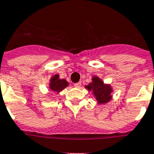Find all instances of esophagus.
<instances>
[{
  "label": "esophagus",
  "mask_w": 154,
  "mask_h": 154,
  "mask_svg": "<svg viewBox=\"0 0 154 154\" xmlns=\"http://www.w3.org/2000/svg\"><path fill=\"white\" fill-rule=\"evenodd\" d=\"M74 86H75V88H79L81 87V83L80 82H79V83H75V84H74Z\"/></svg>",
  "instance_id": "obj_1"
}]
</instances>
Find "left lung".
Wrapping results in <instances>:
<instances>
[{
	"label": "left lung",
	"instance_id": "1",
	"mask_svg": "<svg viewBox=\"0 0 154 154\" xmlns=\"http://www.w3.org/2000/svg\"><path fill=\"white\" fill-rule=\"evenodd\" d=\"M91 80L92 81L88 85L85 86V88L88 91H92L97 103L103 104L109 102L112 97L111 94L113 91L110 84H105L98 76H93Z\"/></svg>",
	"mask_w": 154,
	"mask_h": 154
}]
</instances>
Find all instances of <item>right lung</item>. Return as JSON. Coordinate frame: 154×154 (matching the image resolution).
Listing matches in <instances>:
<instances>
[{
    "label": "right lung",
    "mask_w": 154,
    "mask_h": 154,
    "mask_svg": "<svg viewBox=\"0 0 154 154\" xmlns=\"http://www.w3.org/2000/svg\"><path fill=\"white\" fill-rule=\"evenodd\" d=\"M69 86V83L65 79H60L58 74L54 75L51 77L50 83H49V88L51 91L59 93L60 91L65 89L66 87Z\"/></svg>",
    "instance_id": "obj_1"
}]
</instances>
